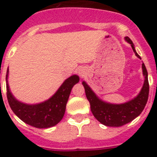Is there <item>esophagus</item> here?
<instances>
[{
  "label": "esophagus",
  "mask_w": 157,
  "mask_h": 157,
  "mask_svg": "<svg viewBox=\"0 0 157 157\" xmlns=\"http://www.w3.org/2000/svg\"><path fill=\"white\" fill-rule=\"evenodd\" d=\"M80 73V75H81V76H84V74L82 73V72H79Z\"/></svg>",
  "instance_id": "obj_1"
}]
</instances>
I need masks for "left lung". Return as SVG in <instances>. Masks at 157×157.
<instances>
[{"mask_svg": "<svg viewBox=\"0 0 157 157\" xmlns=\"http://www.w3.org/2000/svg\"><path fill=\"white\" fill-rule=\"evenodd\" d=\"M125 40L131 45L132 49L137 57L141 59L134 49V45L130 38L126 36ZM143 72L145 81L141 92L133 100L123 104H111L104 103L95 95L88 85L83 81V86L86 91V98L90 104V110L94 117L104 125L112 127L122 126L132 121L141 114L146 106L149 94V83L147 79V71L144 63L142 64Z\"/></svg>", "mask_w": 157, "mask_h": 157, "instance_id": "obj_1", "label": "left lung"}]
</instances>
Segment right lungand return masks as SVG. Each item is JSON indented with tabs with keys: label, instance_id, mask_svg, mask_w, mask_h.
<instances>
[{
	"label": "right lung",
	"instance_id": "right-lung-1",
	"mask_svg": "<svg viewBox=\"0 0 157 157\" xmlns=\"http://www.w3.org/2000/svg\"><path fill=\"white\" fill-rule=\"evenodd\" d=\"M8 72L9 69L6 72V81ZM78 81L79 76H71L64 81L52 98L40 104L28 105L16 100L11 94L8 83H6V95L13 113L26 124L40 129L50 128L63 119L71 89Z\"/></svg>",
	"mask_w": 157,
	"mask_h": 157
}]
</instances>
